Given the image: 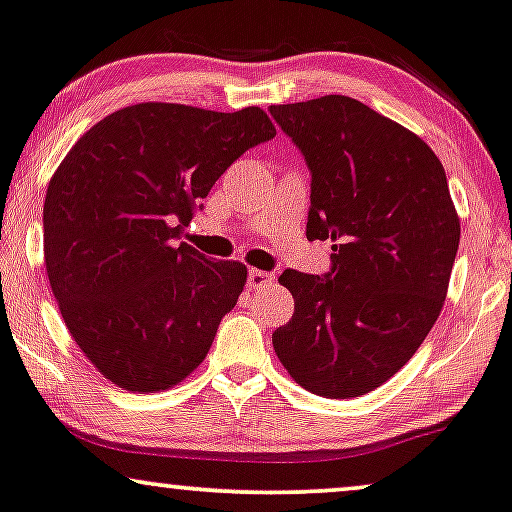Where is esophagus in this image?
Instances as JSON below:
<instances>
[{"instance_id": "obj_1", "label": "esophagus", "mask_w": 512, "mask_h": 512, "mask_svg": "<svg viewBox=\"0 0 512 512\" xmlns=\"http://www.w3.org/2000/svg\"><path fill=\"white\" fill-rule=\"evenodd\" d=\"M271 281H274V274H269V271H262V269L248 271V288H252V290L269 286Z\"/></svg>"}]
</instances>
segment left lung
I'll list each match as a JSON object with an SVG mask.
<instances>
[{
  "label": "left lung",
  "instance_id": "left-lung-1",
  "mask_svg": "<svg viewBox=\"0 0 512 512\" xmlns=\"http://www.w3.org/2000/svg\"><path fill=\"white\" fill-rule=\"evenodd\" d=\"M312 172L309 241H333L323 276L286 269L295 314L271 335L304 390L331 399L380 387L435 326L461 222L444 167L406 127L349 96L271 106Z\"/></svg>",
  "mask_w": 512,
  "mask_h": 512
}]
</instances>
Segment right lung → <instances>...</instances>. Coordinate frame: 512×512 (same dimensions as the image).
Instances as JSON below:
<instances>
[{
	"label": "right lung",
	"mask_w": 512,
	"mask_h": 512,
	"mask_svg": "<svg viewBox=\"0 0 512 512\" xmlns=\"http://www.w3.org/2000/svg\"><path fill=\"white\" fill-rule=\"evenodd\" d=\"M276 137L262 108L137 103L77 139L44 198V262L70 335L111 383L158 392L208 357L248 269L179 243L248 148Z\"/></svg>",
	"instance_id": "1"
}]
</instances>
